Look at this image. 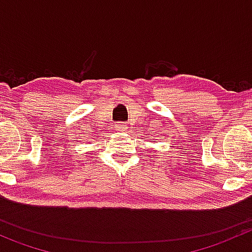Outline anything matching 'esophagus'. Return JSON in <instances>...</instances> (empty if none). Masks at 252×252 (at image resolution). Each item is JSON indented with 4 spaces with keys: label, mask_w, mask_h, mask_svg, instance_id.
I'll list each match as a JSON object with an SVG mask.
<instances>
[{
    "label": "esophagus",
    "mask_w": 252,
    "mask_h": 252,
    "mask_svg": "<svg viewBox=\"0 0 252 252\" xmlns=\"http://www.w3.org/2000/svg\"><path fill=\"white\" fill-rule=\"evenodd\" d=\"M126 128H128V126H126V123H118V124H116V130H117V131H124Z\"/></svg>",
    "instance_id": "obj_1"
}]
</instances>
